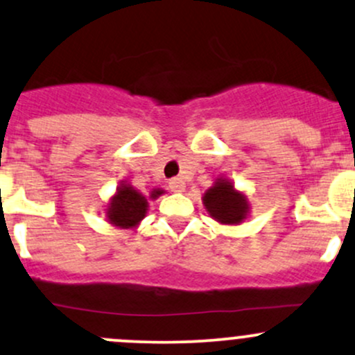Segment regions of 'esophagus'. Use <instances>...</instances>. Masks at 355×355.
<instances>
[{
  "label": "esophagus",
  "instance_id": "obj_1",
  "mask_svg": "<svg viewBox=\"0 0 355 355\" xmlns=\"http://www.w3.org/2000/svg\"><path fill=\"white\" fill-rule=\"evenodd\" d=\"M170 190L175 193H180L185 190V182L182 178H171L170 180Z\"/></svg>",
  "mask_w": 355,
  "mask_h": 355
}]
</instances>
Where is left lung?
I'll return each instance as SVG.
<instances>
[{
    "label": "left lung",
    "mask_w": 355,
    "mask_h": 355,
    "mask_svg": "<svg viewBox=\"0 0 355 355\" xmlns=\"http://www.w3.org/2000/svg\"><path fill=\"white\" fill-rule=\"evenodd\" d=\"M209 216L220 224H241L249 214L248 197L234 189L227 178H217L202 197Z\"/></svg>",
    "instance_id": "1"
}]
</instances>
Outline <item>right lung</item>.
Returning <instances> with one entry per match:
<instances>
[{
	"instance_id": "right-lung-1",
	"label": "right lung",
	"mask_w": 355,
	"mask_h": 355,
	"mask_svg": "<svg viewBox=\"0 0 355 355\" xmlns=\"http://www.w3.org/2000/svg\"><path fill=\"white\" fill-rule=\"evenodd\" d=\"M163 193L162 189H153L150 193L151 200L158 198ZM148 198L135 190L130 184H121L114 196L109 200L106 217L109 224L121 229L136 227L146 216Z\"/></svg>"
}]
</instances>
